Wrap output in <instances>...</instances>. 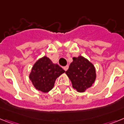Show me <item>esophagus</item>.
Wrapping results in <instances>:
<instances>
[{
  "label": "esophagus",
  "mask_w": 124,
  "mask_h": 124,
  "mask_svg": "<svg viewBox=\"0 0 124 124\" xmlns=\"http://www.w3.org/2000/svg\"><path fill=\"white\" fill-rule=\"evenodd\" d=\"M63 69H64V70L67 71V69H69V65H66V66L63 67Z\"/></svg>",
  "instance_id": "1"
}]
</instances>
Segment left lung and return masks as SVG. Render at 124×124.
<instances>
[{
  "instance_id": "left-lung-1",
  "label": "left lung",
  "mask_w": 124,
  "mask_h": 124,
  "mask_svg": "<svg viewBox=\"0 0 124 124\" xmlns=\"http://www.w3.org/2000/svg\"><path fill=\"white\" fill-rule=\"evenodd\" d=\"M72 59L65 74L70 78L74 89L78 92H84L95 80V69L91 62L82 56Z\"/></svg>"
}]
</instances>
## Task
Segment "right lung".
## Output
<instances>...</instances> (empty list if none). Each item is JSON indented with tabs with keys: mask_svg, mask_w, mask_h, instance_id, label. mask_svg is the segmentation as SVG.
<instances>
[{
	"mask_svg": "<svg viewBox=\"0 0 124 124\" xmlns=\"http://www.w3.org/2000/svg\"><path fill=\"white\" fill-rule=\"evenodd\" d=\"M64 72L62 67L44 56L34 63L29 78L37 90L46 93L52 89L56 78Z\"/></svg>",
	"mask_w": 124,
	"mask_h": 124,
	"instance_id": "obj_1",
	"label": "right lung"
}]
</instances>
